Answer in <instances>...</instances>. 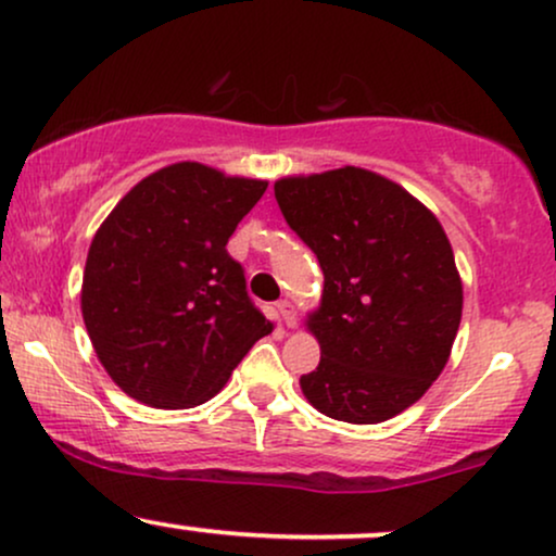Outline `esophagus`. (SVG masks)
Wrapping results in <instances>:
<instances>
[{"label":"esophagus","instance_id":"esophagus-1","mask_svg":"<svg viewBox=\"0 0 556 556\" xmlns=\"http://www.w3.org/2000/svg\"><path fill=\"white\" fill-rule=\"evenodd\" d=\"M277 311H279V316H282L287 329H295V326H298V307L292 305L290 300H279Z\"/></svg>","mask_w":556,"mask_h":556}]
</instances>
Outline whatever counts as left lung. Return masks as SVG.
Segmentation results:
<instances>
[{"label": "left lung", "instance_id": "left-lung-1", "mask_svg": "<svg viewBox=\"0 0 556 556\" xmlns=\"http://www.w3.org/2000/svg\"><path fill=\"white\" fill-rule=\"evenodd\" d=\"M274 197L324 271L305 318L320 363L300 378L303 396L350 425L409 409L443 372L464 311L443 225L396 180L354 165L279 178Z\"/></svg>", "mask_w": 556, "mask_h": 556}]
</instances>
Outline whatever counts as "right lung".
Instances as JSON below:
<instances>
[{
    "label": "right lung",
    "instance_id": "add662e5",
    "mask_svg": "<svg viewBox=\"0 0 556 556\" xmlns=\"http://www.w3.org/2000/svg\"><path fill=\"white\" fill-rule=\"evenodd\" d=\"M266 186L184 160L139 180L98 227L83 318L126 396L155 409L204 404L271 333L225 249Z\"/></svg>",
    "mask_w": 556,
    "mask_h": 556
}]
</instances>
